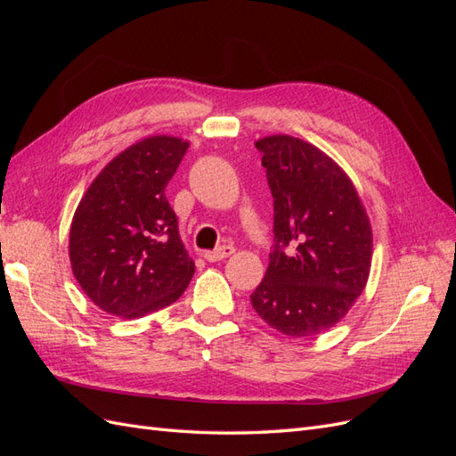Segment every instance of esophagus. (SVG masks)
<instances>
[{
    "label": "esophagus",
    "mask_w": 456,
    "mask_h": 456,
    "mask_svg": "<svg viewBox=\"0 0 456 456\" xmlns=\"http://www.w3.org/2000/svg\"><path fill=\"white\" fill-rule=\"evenodd\" d=\"M233 253H236V249H233L232 245H223V247H218V249H215V251H205L203 258L209 260V262H216V260H223V258H226V256H230Z\"/></svg>",
    "instance_id": "obj_1"
}]
</instances>
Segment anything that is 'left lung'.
Instances as JSON below:
<instances>
[{"label":"left lung","mask_w":456,"mask_h":456,"mask_svg":"<svg viewBox=\"0 0 456 456\" xmlns=\"http://www.w3.org/2000/svg\"><path fill=\"white\" fill-rule=\"evenodd\" d=\"M273 196V251L251 295L287 337H315L348 314L367 285L372 230L357 191L320 148L295 136L255 142Z\"/></svg>","instance_id":"1"}]
</instances>
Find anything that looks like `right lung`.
Instances as JSON below:
<instances>
[{"instance_id": "obj_1", "label": "right lung", "mask_w": 456, "mask_h": 456, "mask_svg": "<svg viewBox=\"0 0 456 456\" xmlns=\"http://www.w3.org/2000/svg\"><path fill=\"white\" fill-rule=\"evenodd\" d=\"M190 142L156 134L123 150L94 178L70 226L72 272L106 314L136 320L181 297L194 260L165 198Z\"/></svg>"}]
</instances>
